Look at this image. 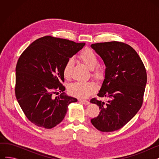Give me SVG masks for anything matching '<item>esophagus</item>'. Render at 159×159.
I'll list each match as a JSON object with an SVG mask.
<instances>
[{"mask_svg":"<svg viewBox=\"0 0 159 159\" xmlns=\"http://www.w3.org/2000/svg\"><path fill=\"white\" fill-rule=\"evenodd\" d=\"M81 103L84 104V105H88L89 104V102L88 101H86V100H80L79 101Z\"/></svg>","mask_w":159,"mask_h":159,"instance_id":"1","label":"esophagus"}]
</instances>
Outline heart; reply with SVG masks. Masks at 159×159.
<instances>
[{
	"mask_svg": "<svg viewBox=\"0 0 159 159\" xmlns=\"http://www.w3.org/2000/svg\"><path fill=\"white\" fill-rule=\"evenodd\" d=\"M78 57L79 60L91 70V77L96 80L103 79L106 73V66L104 64H98V57L93 49L85 48L79 53ZM73 66V61L71 58L67 61L64 66L62 73L66 79H70L71 77ZM95 89V85L91 82H75L68 87V91L70 95L80 98L88 97L94 92Z\"/></svg>",
	"mask_w": 159,
	"mask_h": 159,
	"instance_id": "1",
	"label": "heart"
}]
</instances>
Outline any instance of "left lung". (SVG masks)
Listing matches in <instances>:
<instances>
[{
  "label": "left lung",
  "instance_id": "left-lung-1",
  "mask_svg": "<svg viewBox=\"0 0 159 159\" xmlns=\"http://www.w3.org/2000/svg\"><path fill=\"white\" fill-rule=\"evenodd\" d=\"M106 66L105 79L97 94L106 102L93 98L101 111L91 122L102 132L116 131L124 126L140 109L147 82L145 66L135 50L118 41L91 45Z\"/></svg>",
  "mask_w": 159,
  "mask_h": 159
}]
</instances>
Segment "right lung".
Listing matches in <instances>:
<instances>
[{"label":"right lung","instance_id":"right-lung-1","mask_svg":"<svg viewBox=\"0 0 159 159\" xmlns=\"http://www.w3.org/2000/svg\"><path fill=\"white\" fill-rule=\"evenodd\" d=\"M84 45L48 35L35 40L20 55L15 68V96L27 119L36 126H56L68 106L77 101L64 93L55 98L53 95L65 90L64 66Z\"/></svg>","mask_w":159,"mask_h":159}]
</instances>
